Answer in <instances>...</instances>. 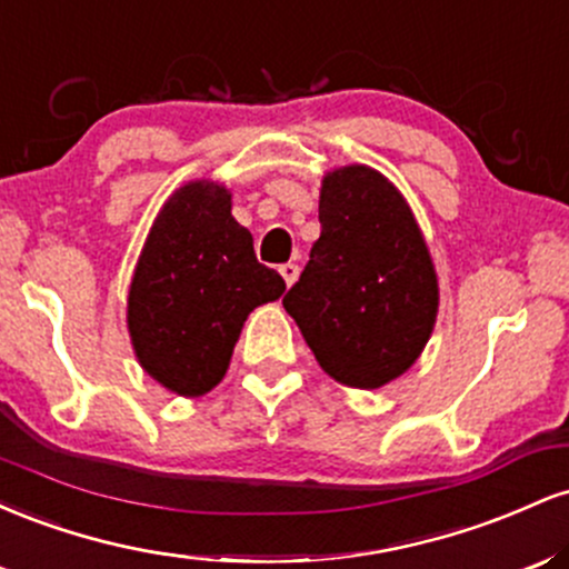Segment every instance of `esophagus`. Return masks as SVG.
Returning <instances> with one entry per match:
<instances>
[{
  "mask_svg": "<svg viewBox=\"0 0 569 569\" xmlns=\"http://www.w3.org/2000/svg\"><path fill=\"white\" fill-rule=\"evenodd\" d=\"M280 276H283L286 286H293V280H297V276H299V264H293V262L280 264Z\"/></svg>",
  "mask_w": 569,
  "mask_h": 569,
  "instance_id": "esophagus-1",
  "label": "esophagus"
}]
</instances>
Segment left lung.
I'll use <instances>...</instances> for the list:
<instances>
[{
	"instance_id": "obj_1",
	"label": "left lung",
	"mask_w": 569,
	"mask_h": 569,
	"mask_svg": "<svg viewBox=\"0 0 569 569\" xmlns=\"http://www.w3.org/2000/svg\"><path fill=\"white\" fill-rule=\"evenodd\" d=\"M321 238L283 297L318 363L350 388L396 380L426 348L439 283L407 200L367 166L329 173Z\"/></svg>"
}]
</instances>
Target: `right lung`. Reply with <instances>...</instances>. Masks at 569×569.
Segmentation results:
<instances>
[{"label":"right lung","instance_id":"obj_1","mask_svg":"<svg viewBox=\"0 0 569 569\" xmlns=\"http://www.w3.org/2000/svg\"><path fill=\"white\" fill-rule=\"evenodd\" d=\"M230 208L224 187H181L154 219L130 283L136 356L179 396L208 393L230 367L248 312L286 291V280L257 262L251 232Z\"/></svg>","mask_w":569,"mask_h":569}]
</instances>
